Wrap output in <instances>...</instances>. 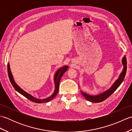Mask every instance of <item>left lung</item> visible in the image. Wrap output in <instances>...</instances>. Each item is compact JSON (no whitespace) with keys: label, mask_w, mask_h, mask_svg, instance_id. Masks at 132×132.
<instances>
[{"label":"left lung","mask_w":132,"mask_h":132,"mask_svg":"<svg viewBox=\"0 0 132 132\" xmlns=\"http://www.w3.org/2000/svg\"><path fill=\"white\" fill-rule=\"evenodd\" d=\"M122 63L123 64V66H124V69H123L121 73L120 74L118 79L115 81V82L113 84V85L111 86V87L110 88L108 89V90L105 91V92H103V93L95 95V96H92V95L87 94L85 93V92H83L82 91H81V92H82V94L83 95V96L85 97V99L89 101V102H91L92 103H99L105 100L106 99H107L109 96H111V95L116 90L117 88L120 86V85H121L122 82H123V80L124 79V78L126 75V71H127V58H126L125 55H124V57L122 58Z\"/></svg>","instance_id":"1"}]
</instances>
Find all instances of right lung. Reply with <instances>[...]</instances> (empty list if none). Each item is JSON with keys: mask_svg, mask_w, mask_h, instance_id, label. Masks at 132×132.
<instances>
[{"mask_svg": "<svg viewBox=\"0 0 132 132\" xmlns=\"http://www.w3.org/2000/svg\"><path fill=\"white\" fill-rule=\"evenodd\" d=\"M68 66H64L63 67H62V68H61L60 69L58 70L54 75V83H55L54 92H53V94L50 96L47 97V98H45V99H37V98L33 97L32 95H30L28 93H27V92L24 91L23 89H21L18 85H17L16 82H15V80H14V79H13L12 73H11L9 63H8L7 64L8 77H9V79H10V80L11 84H12V85L14 87V88L15 89V90L16 91H18L19 93L21 94L22 95H23L24 96L27 97V99H28L30 101H32V102L36 103H44L49 102V101L52 100L53 98H54L55 97L56 95H57V94H58V92L59 90V85H60V80L61 79V77H62V75H63L64 72L68 70Z\"/></svg>", "mask_w": 132, "mask_h": 132, "instance_id": "1", "label": "right lung"}]
</instances>
